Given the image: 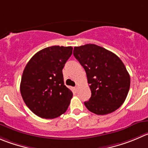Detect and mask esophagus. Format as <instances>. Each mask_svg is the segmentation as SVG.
<instances>
[{"label": "esophagus", "mask_w": 148, "mask_h": 148, "mask_svg": "<svg viewBox=\"0 0 148 148\" xmlns=\"http://www.w3.org/2000/svg\"><path fill=\"white\" fill-rule=\"evenodd\" d=\"M73 90H74V91H75V92H77V91H78V86H75L74 88H73Z\"/></svg>", "instance_id": "obj_1"}]
</instances>
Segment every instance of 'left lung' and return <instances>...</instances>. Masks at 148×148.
<instances>
[{"label":"left lung","mask_w":148,"mask_h":148,"mask_svg":"<svg viewBox=\"0 0 148 148\" xmlns=\"http://www.w3.org/2000/svg\"><path fill=\"white\" fill-rule=\"evenodd\" d=\"M73 55L84 67L91 91L87 109L97 115L111 113L124 102L130 87V75L114 53L95 44L74 48Z\"/></svg>","instance_id":"1"}]
</instances>
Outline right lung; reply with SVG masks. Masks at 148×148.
I'll return each mask as SVG.
<instances>
[{"label": "right lung", "instance_id": "1", "mask_svg": "<svg viewBox=\"0 0 148 148\" xmlns=\"http://www.w3.org/2000/svg\"><path fill=\"white\" fill-rule=\"evenodd\" d=\"M72 53V46L45 48L25 67L21 95L29 109L42 119H55L68 108L73 92L64 85L62 69Z\"/></svg>", "mask_w": 148, "mask_h": 148}]
</instances>
